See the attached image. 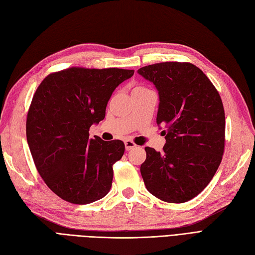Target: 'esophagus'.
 <instances>
[{"label":"esophagus","instance_id":"34e87169","mask_svg":"<svg viewBox=\"0 0 255 255\" xmlns=\"http://www.w3.org/2000/svg\"><path fill=\"white\" fill-rule=\"evenodd\" d=\"M125 145H126V150L127 151L132 150V149H134L135 146H136V144L132 140H126L125 141Z\"/></svg>","mask_w":255,"mask_h":255}]
</instances>
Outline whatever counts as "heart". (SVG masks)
I'll return each instance as SVG.
<instances>
[{
    "mask_svg": "<svg viewBox=\"0 0 255 255\" xmlns=\"http://www.w3.org/2000/svg\"><path fill=\"white\" fill-rule=\"evenodd\" d=\"M135 89H144V88H142V87H137V88H135Z\"/></svg>",
    "mask_w": 255,
    "mask_h": 255,
    "instance_id": "heart-1",
    "label": "heart"
}]
</instances>
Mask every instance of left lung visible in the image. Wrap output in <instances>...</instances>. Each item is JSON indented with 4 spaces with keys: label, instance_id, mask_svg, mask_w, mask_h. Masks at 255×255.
Instances as JSON below:
<instances>
[{
    "label": "left lung",
    "instance_id": "obj_1",
    "mask_svg": "<svg viewBox=\"0 0 255 255\" xmlns=\"http://www.w3.org/2000/svg\"><path fill=\"white\" fill-rule=\"evenodd\" d=\"M137 72L157 89L156 123L166 127L163 151L144 148V185L165 202H187L207 186L221 163L226 129L221 98L202 70L189 63L167 61Z\"/></svg>",
    "mask_w": 255,
    "mask_h": 255
}]
</instances>
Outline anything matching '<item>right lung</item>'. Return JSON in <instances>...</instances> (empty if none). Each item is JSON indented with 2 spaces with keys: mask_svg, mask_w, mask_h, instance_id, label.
<instances>
[{
  "mask_svg": "<svg viewBox=\"0 0 255 255\" xmlns=\"http://www.w3.org/2000/svg\"><path fill=\"white\" fill-rule=\"evenodd\" d=\"M133 74L74 67L49 74L37 88L27 114V143L44 183L65 201L88 204L110 191L125 143L89 138V128L104 119L114 90Z\"/></svg>",
  "mask_w": 255,
  "mask_h": 255,
  "instance_id": "add662e5",
  "label": "right lung"
}]
</instances>
